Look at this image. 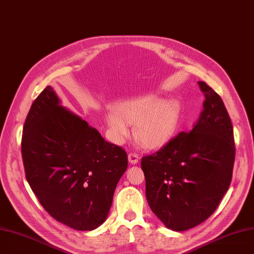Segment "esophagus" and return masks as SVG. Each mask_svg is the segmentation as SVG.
I'll use <instances>...</instances> for the list:
<instances>
[{"mask_svg": "<svg viewBox=\"0 0 254 254\" xmlns=\"http://www.w3.org/2000/svg\"><path fill=\"white\" fill-rule=\"evenodd\" d=\"M128 162L130 163V164H137L138 162H139V156L138 154L136 153V152H133V151H130V152H128Z\"/></svg>", "mask_w": 254, "mask_h": 254, "instance_id": "obj_1", "label": "esophagus"}]
</instances>
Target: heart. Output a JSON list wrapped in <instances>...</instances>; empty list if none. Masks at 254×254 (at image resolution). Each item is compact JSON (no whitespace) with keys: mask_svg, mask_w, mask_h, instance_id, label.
Returning <instances> with one entry per match:
<instances>
[{"mask_svg":"<svg viewBox=\"0 0 254 254\" xmlns=\"http://www.w3.org/2000/svg\"><path fill=\"white\" fill-rule=\"evenodd\" d=\"M180 114L181 106L175 100L158 102L152 96H145L120 105L118 112L109 110L106 118L116 142H123L129 134V125L136 124L135 136L141 145L158 149L171 139Z\"/></svg>","mask_w":254,"mask_h":254,"instance_id":"obj_1","label":"heart"}]
</instances>
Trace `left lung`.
<instances>
[{"mask_svg":"<svg viewBox=\"0 0 254 254\" xmlns=\"http://www.w3.org/2000/svg\"><path fill=\"white\" fill-rule=\"evenodd\" d=\"M205 101L192 130L141 159L151 211L166 227L184 231L216 211L233 179L234 128L220 95L198 82Z\"/></svg>","mask_w":254,"mask_h":254,"instance_id":"8db88e82","label":"left lung"}]
</instances>
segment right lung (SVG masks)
<instances>
[{
  "label": "right lung",
  "mask_w": 254,
  "mask_h": 254,
  "mask_svg": "<svg viewBox=\"0 0 254 254\" xmlns=\"http://www.w3.org/2000/svg\"><path fill=\"white\" fill-rule=\"evenodd\" d=\"M26 179L43 208L76 230L100 226L112 205L127 154L60 106L51 86L33 102L21 136Z\"/></svg>",
  "instance_id": "add662e5"
}]
</instances>
